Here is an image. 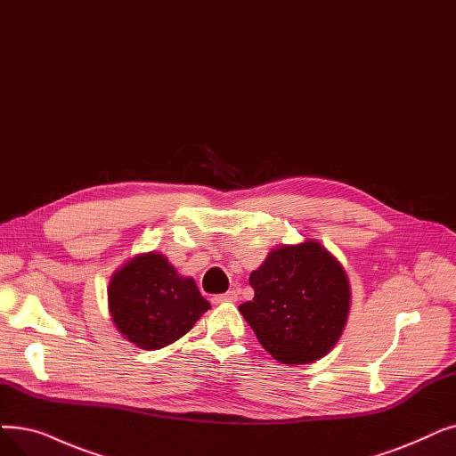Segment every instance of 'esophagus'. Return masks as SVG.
I'll list each match as a JSON object with an SVG mask.
<instances>
[{"mask_svg":"<svg viewBox=\"0 0 456 456\" xmlns=\"http://www.w3.org/2000/svg\"><path fill=\"white\" fill-rule=\"evenodd\" d=\"M236 300H239V294H236L234 290L212 296V304H225V302H236Z\"/></svg>","mask_w":456,"mask_h":456,"instance_id":"1","label":"esophagus"}]
</instances>
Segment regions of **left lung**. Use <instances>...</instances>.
Wrapping results in <instances>:
<instances>
[{"instance_id": "left-lung-1", "label": "left lung", "mask_w": 456, "mask_h": 456, "mask_svg": "<svg viewBox=\"0 0 456 456\" xmlns=\"http://www.w3.org/2000/svg\"><path fill=\"white\" fill-rule=\"evenodd\" d=\"M251 302L239 309L263 348L285 365L313 363L339 341L350 307L341 263L319 242L273 249L251 272Z\"/></svg>"}]
</instances>
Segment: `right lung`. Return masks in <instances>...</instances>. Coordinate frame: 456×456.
Instances as JSON below:
<instances>
[{"label":"right lung","mask_w":456,"mask_h":456,"mask_svg":"<svg viewBox=\"0 0 456 456\" xmlns=\"http://www.w3.org/2000/svg\"><path fill=\"white\" fill-rule=\"evenodd\" d=\"M108 302L117 330L145 350L181 339L210 307L191 277L176 273L156 251L134 256L113 273Z\"/></svg>","instance_id":"add662e5"}]
</instances>
